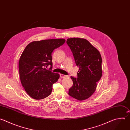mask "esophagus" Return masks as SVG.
Here are the masks:
<instances>
[{
  "label": "esophagus",
  "mask_w": 130,
  "mask_h": 130,
  "mask_svg": "<svg viewBox=\"0 0 130 130\" xmlns=\"http://www.w3.org/2000/svg\"><path fill=\"white\" fill-rule=\"evenodd\" d=\"M60 77H61V78H65V77H66L67 76V75H64V74H60Z\"/></svg>",
  "instance_id": "obj_1"
}]
</instances>
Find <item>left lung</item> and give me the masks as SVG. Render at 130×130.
<instances>
[{"mask_svg": "<svg viewBox=\"0 0 130 130\" xmlns=\"http://www.w3.org/2000/svg\"><path fill=\"white\" fill-rule=\"evenodd\" d=\"M66 42L79 68L77 78L70 77L73 84L68 94L78 101L85 100L94 93L97 83L102 76V57L100 52L85 39L68 38Z\"/></svg>", "mask_w": 130, "mask_h": 130, "instance_id": "1", "label": "left lung"}]
</instances>
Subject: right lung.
Returning a JSON list of instances; mask_svg holds the SVG:
<instances>
[{"label": "right lung", "mask_w": 130, "mask_h": 130, "mask_svg": "<svg viewBox=\"0 0 130 130\" xmlns=\"http://www.w3.org/2000/svg\"><path fill=\"white\" fill-rule=\"evenodd\" d=\"M65 42L64 39H53L30 42L22 52L19 61L21 83L26 92L32 99L42 100L52 93L53 85L60 77L52 72V53Z\"/></svg>", "instance_id": "right-lung-1"}]
</instances>
